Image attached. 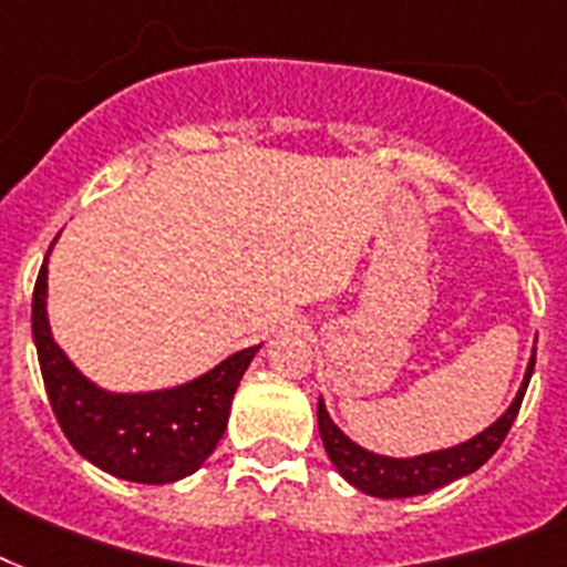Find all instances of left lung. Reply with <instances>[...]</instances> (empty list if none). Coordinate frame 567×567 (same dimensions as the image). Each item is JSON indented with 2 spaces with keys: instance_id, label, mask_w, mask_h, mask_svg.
I'll list each match as a JSON object with an SVG mask.
<instances>
[{
  "instance_id": "left-lung-1",
  "label": "left lung",
  "mask_w": 567,
  "mask_h": 567,
  "mask_svg": "<svg viewBox=\"0 0 567 567\" xmlns=\"http://www.w3.org/2000/svg\"><path fill=\"white\" fill-rule=\"evenodd\" d=\"M535 370V349L533 358H529V367H526V375L520 381V390L517 396L512 399V405L503 411V414L482 429L480 434H473L471 441L455 443V446H446V450L423 452V455H411V458H390V455H379V452H370L358 446V443L343 434V429H337L333 420L324 411V402L319 399V434H322L324 452L328 458L337 467V473L343 476L349 485H354L363 494L381 499H396V497H420V494H429L434 488H443L450 482L462 480L467 473L480 471L482 464L488 462L491 455L499 450V443L506 441L508 429L515 423L517 411H520V402H524V393L529 388V379H533Z\"/></svg>"
}]
</instances>
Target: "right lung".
Wrapping results in <instances>:
<instances>
[{
    "label": "right lung",
    "instance_id": "obj_1",
    "mask_svg": "<svg viewBox=\"0 0 567 567\" xmlns=\"http://www.w3.org/2000/svg\"><path fill=\"white\" fill-rule=\"evenodd\" d=\"M55 245V243H52ZM50 245V251H52ZM32 296V333L47 396L73 450L117 480L165 485L186 480L213 455L230 416V402L260 346L224 358L177 388L112 393L73 367L47 319V260Z\"/></svg>",
    "mask_w": 567,
    "mask_h": 567
}]
</instances>
